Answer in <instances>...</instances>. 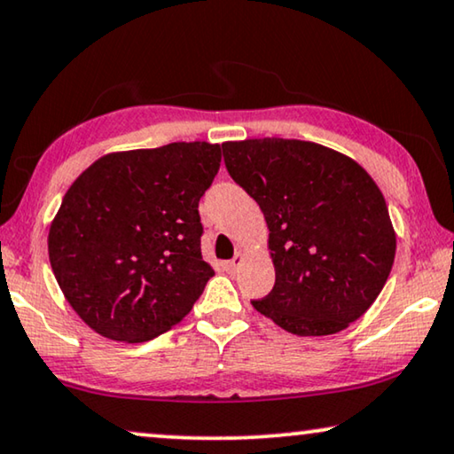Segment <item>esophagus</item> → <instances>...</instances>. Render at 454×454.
Listing matches in <instances>:
<instances>
[{
	"mask_svg": "<svg viewBox=\"0 0 454 454\" xmlns=\"http://www.w3.org/2000/svg\"><path fill=\"white\" fill-rule=\"evenodd\" d=\"M241 262H243V255L238 252V254L233 255V260L227 262V268H229V270H231V272H235V270H238V268L241 266Z\"/></svg>",
	"mask_w": 454,
	"mask_h": 454,
	"instance_id": "esophagus-1",
	"label": "esophagus"
}]
</instances>
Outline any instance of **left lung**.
Segmentation results:
<instances>
[{
    "label": "left lung",
    "mask_w": 454,
    "mask_h": 454,
    "mask_svg": "<svg viewBox=\"0 0 454 454\" xmlns=\"http://www.w3.org/2000/svg\"><path fill=\"white\" fill-rule=\"evenodd\" d=\"M229 176L270 229L276 282L255 311L297 336H330L356 321L395 260L387 202L350 157L311 141L223 143Z\"/></svg>",
    "instance_id": "obj_1"
}]
</instances>
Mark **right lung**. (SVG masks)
Listing matches in <instances>:
<instances>
[{
	"label": "right lung",
	"instance_id": "add662e5",
	"mask_svg": "<svg viewBox=\"0 0 454 454\" xmlns=\"http://www.w3.org/2000/svg\"><path fill=\"white\" fill-rule=\"evenodd\" d=\"M221 166L211 143L104 155L74 182L49 231L65 299L91 330L147 341L178 324L215 270L199 202Z\"/></svg>",
	"mask_w": 454,
	"mask_h": 454
}]
</instances>
